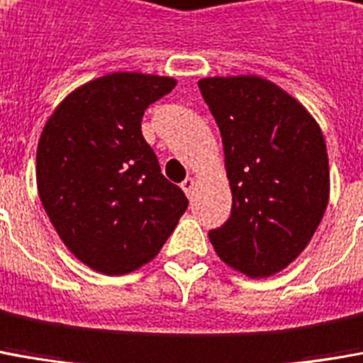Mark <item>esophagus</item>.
<instances>
[{"label":"esophagus","instance_id":"1","mask_svg":"<svg viewBox=\"0 0 363 363\" xmlns=\"http://www.w3.org/2000/svg\"><path fill=\"white\" fill-rule=\"evenodd\" d=\"M182 189L186 191L187 197L191 196V194H194V189H196V179H194V177H187V179H184V182H182Z\"/></svg>","mask_w":363,"mask_h":363}]
</instances>
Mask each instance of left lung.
Listing matches in <instances>:
<instances>
[{"label":"left lung","mask_w":363,"mask_h":363,"mask_svg":"<svg viewBox=\"0 0 363 363\" xmlns=\"http://www.w3.org/2000/svg\"><path fill=\"white\" fill-rule=\"evenodd\" d=\"M221 132L231 215L209 231L235 271L264 279L311 243L326 211L330 169L316 120L296 99L261 77L197 82Z\"/></svg>","instance_id":"1"}]
</instances>
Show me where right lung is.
<instances>
[{"label":"right lung","instance_id":"1","mask_svg":"<svg viewBox=\"0 0 363 363\" xmlns=\"http://www.w3.org/2000/svg\"><path fill=\"white\" fill-rule=\"evenodd\" d=\"M176 86L169 77L112 72L72 91L37 146V189L55 231L104 274L150 262L187 209L142 136V116Z\"/></svg>","mask_w":363,"mask_h":363}]
</instances>
